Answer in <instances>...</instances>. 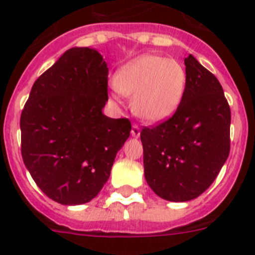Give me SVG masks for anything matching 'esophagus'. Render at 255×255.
Here are the masks:
<instances>
[{
	"label": "esophagus",
	"instance_id": "34e87169",
	"mask_svg": "<svg viewBox=\"0 0 255 255\" xmlns=\"http://www.w3.org/2000/svg\"><path fill=\"white\" fill-rule=\"evenodd\" d=\"M131 135L134 137H139L140 136V128H139V125H136V124H132Z\"/></svg>",
	"mask_w": 255,
	"mask_h": 255
}]
</instances>
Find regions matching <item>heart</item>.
Wrapping results in <instances>:
<instances>
[{
  "label": "heart",
  "mask_w": 255,
  "mask_h": 255,
  "mask_svg": "<svg viewBox=\"0 0 255 255\" xmlns=\"http://www.w3.org/2000/svg\"><path fill=\"white\" fill-rule=\"evenodd\" d=\"M120 93L132 97V110L146 123H160L173 115L187 86L181 62L162 55L144 54L126 63L114 77Z\"/></svg>",
  "instance_id": "b5f03b06"
}]
</instances>
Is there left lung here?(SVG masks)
<instances>
[{"mask_svg":"<svg viewBox=\"0 0 255 255\" xmlns=\"http://www.w3.org/2000/svg\"><path fill=\"white\" fill-rule=\"evenodd\" d=\"M184 64L187 86L178 109L140 132L146 182L172 202L204 193L230 153L231 112L220 82L193 55Z\"/></svg>","mask_w":255,"mask_h":255,"instance_id":"1","label":"left lung"}]
</instances>
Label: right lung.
Listing matches in <instances>:
<instances>
[{
  "instance_id": "right-lung-1",
  "label": "right lung",
  "mask_w": 255,
  "mask_h": 255,
  "mask_svg": "<svg viewBox=\"0 0 255 255\" xmlns=\"http://www.w3.org/2000/svg\"><path fill=\"white\" fill-rule=\"evenodd\" d=\"M107 76L99 51L69 49L35 81L21 112L22 159L58 204L82 205L99 195L130 136L129 119L102 114Z\"/></svg>"
}]
</instances>
